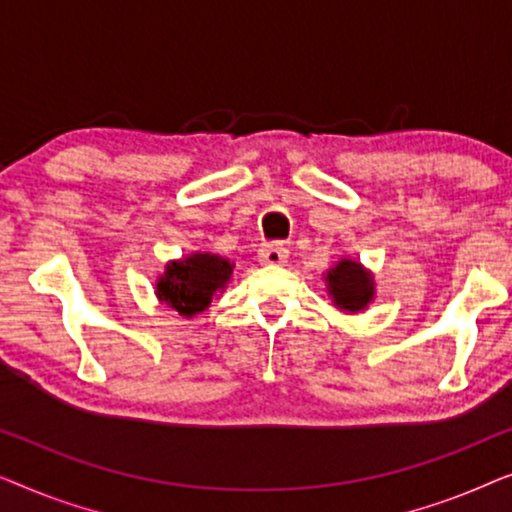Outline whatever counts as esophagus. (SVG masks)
<instances>
[{
  "mask_svg": "<svg viewBox=\"0 0 512 512\" xmlns=\"http://www.w3.org/2000/svg\"><path fill=\"white\" fill-rule=\"evenodd\" d=\"M258 261L263 265H284L289 261V249L284 247V244H268V247H263L258 251Z\"/></svg>",
  "mask_w": 512,
  "mask_h": 512,
  "instance_id": "34e87169",
  "label": "esophagus"
}]
</instances>
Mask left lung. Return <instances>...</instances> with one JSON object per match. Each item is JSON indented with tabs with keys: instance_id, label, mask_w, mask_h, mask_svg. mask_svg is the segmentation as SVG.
Wrapping results in <instances>:
<instances>
[{
	"instance_id": "8db88e82",
	"label": "left lung",
	"mask_w": 512,
	"mask_h": 512,
	"mask_svg": "<svg viewBox=\"0 0 512 512\" xmlns=\"http://www.w3.org/2000/svg\"><path fill=\"white\" fill-rule=\"evenodd\" d=\"M328 298L340 312L359 314L375 300V275L356 258L342 256L324 275Z\"/></svg>"
}]
</instances>
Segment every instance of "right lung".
<instances>
[{
  "label": "right lung",
  "instance_id": "1",
  "mask_svg": "<svg viewBox=\"0 0 512 512\" xmlns=\"http://www.w3.org/2000/svg\"><path fill=\"white\" fill-rule=\"evenodd\" d=\"M233 270L235 263L226 256L193 251L165 265V272L156 279V298L181 317L193 319L233 282Z\"/></svg>",
  "mask_w": 512,
  "mask_h": 512
}]
</instances>
